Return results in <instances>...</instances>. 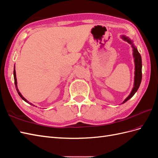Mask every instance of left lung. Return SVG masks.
Instances as JSON below:
<instances>
[{"mask_svg": "<svg viewBox=\"0 0 158 158\" xmlns=\"http://www.w3.org/2000/svg\"><path fill=\"white\" fill-rule=\"evenodd\" d=\"M123 39L125 41H127L130 44L132 45L133 47V57H134V61H135V82H134V87L133 88V90L131 92V94H129V97L127 98L125 101H123L124 103L126 101H127L129 99L131 98L135 94V93L137 91L138 88H139L140 84L141 82V78H142V61H141V57L140 53L138 52L137 49L133 46V42L132 41L129 40L128 37L123 36Z\"/></svg>", "mask_w": 158, "mask_h": 158, "instance_id": "left-lung-1", "label": "left lung"}]
</instances>
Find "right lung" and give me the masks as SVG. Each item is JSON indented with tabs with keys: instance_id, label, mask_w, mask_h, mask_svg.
Masks as SVG:
<instances>
[{
	"instance_id": "obj_1",
	"label": "right lung",
	"mask_w": 158,
	"mask_h": 158,
	"mask_svg": "<svg viewBox=\"0 0 158 158\" xmlns=\"http://www.w3.org/2000/svg\"><path fill=\"white\" fill-rule=\"evenodd\" d=\"M13 74H14V80H15V87H16V90H17V92H18V94H19V95L21 97V98L23 99V100H24V101H25V102H29V101H27V100L23 97V96L21 95V94L20 93V92L19 91V90H18V88H17V78H16V72H15V68H14V72H13ZM31 105H32L31 103H30ZM33 106H35V105H33Z\"/></svg>"
}]
</instances>
